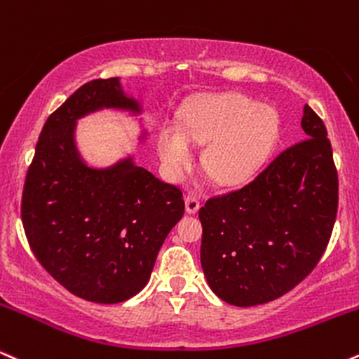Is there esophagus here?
<instances>
[{
	"instance_id": "esophagus-1",
	"label": "esophagus",
	"mask_w": 359,
	"mask_h": 359,
	"mask_svg": "<svg viewBox=\"0 0 359 359\" xmlns=\"http://www.w3.org/2000/svg\"><path fill=\"white\" fill-rule=\"evenodd\" d=\"M184 208H187V213L195 215L200 210V200L196 196L188 195L187 200H184Z\"/></svg>"
}]
</instances>
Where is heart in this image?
<instances>
[{
	"instance_id": "b5f03b06",
	"label": "heart",
	"mask_w": 359,
	"mask_h": 359,
	"mask_svg": "<svg viewBox=\"0 0 359 359\" xmlns=\"http://www.w3.org/2000/svg\"><path fill=\"white\" fill-rule=\"evenodd\" d=\"M279 129V114L271 105L235 92L203 95L183 109L180 126L159 130L158 153L166 175L180 180L195 159L193 144H206L203 170L215 183L230 187L262 166Z\"/></svg>"
}]
</instances>
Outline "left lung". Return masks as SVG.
<instances>
[{"instance_id":"8db88e82","label":"left lung","mask_w":359,"mask_h":359,"mask_svg":"<svg viewBox=\"0 0 359 359\" xmlns=\"http://www.w3.org/2000/svg\"><path fill=\"white\" fill-rule=\"evenodd\" d=\"M304 141L277 156L247 187L200 208L201 267L231 306L284 296L318 265L338 212V172L321 117L304 105Z\"/></svg>"}]
</instances>
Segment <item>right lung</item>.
<instances>
[{
  "mask_svg": "<svg viewBox=\"0 0 359 359\" xmlns=\"http://www.w3.org/2000/svg\"><path fill=\"white\" fill-rule=\"evenodd\" d=\"M117 111L149 133L141 100L119 77L97 79L75 90L45 122L28 168L21 220L38 262L75 296L99 304L128 301L144 289L156 257L184 213L183 195L128 154L94 166L79 151L77 122Z\"/></svg>",
  "mask_w": 359,
  "mask_h": 359,
  "instance_id": "add662e5",
  "label": "right lung"
}]
</instances>
